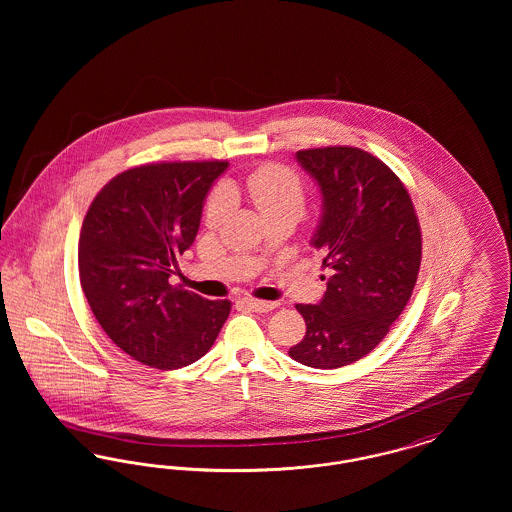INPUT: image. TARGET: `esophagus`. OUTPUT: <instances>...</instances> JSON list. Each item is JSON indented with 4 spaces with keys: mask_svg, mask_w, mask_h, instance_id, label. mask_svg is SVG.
<instances>
[{
    "mask_svg": "<svg viewBox=\"0 0 512 512\" xmlns=\"http://www.w3.org/2000/svg\"><path fill=\"white\" fill-rule=\"evenodd\" d=\"M242 303L247 305L249 309L257 311V313H268V311H274L278 307L276 301H261V299H253V297H245V299H242Z\"/></svg>",
    "mask_w": 512,
    "mask_h": 512,
    "instance_id": "obj_1",
    "label": "esophagus"
}]
</instances>
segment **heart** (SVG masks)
Instances as JSON below:
<instances>
[{
    "label": "heart",
    "mask_w": 512,
    "mask_h": 512,
    "mask_svg": "<svg viewBox=\"0 0 512 512\" xmlns=\"http://www.w3.org/2000/svg\"><path fill=\"white\" fill-rule=\"evenodd\" d=\"M245 190L257 209L265 215H293L301 217L305 209V186L301 178L284 165L268 163L247 174ZM232 203V192L228 186H217L205 205V220L209 226H217Z\"/></svg>",
    "instance_id": "obj_1"
}]
</instances>
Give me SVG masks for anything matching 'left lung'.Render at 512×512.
<instances>
[{
    "mask_svg": "<svg viewBox=\"0 0 512 512\" xmlns=\"http://www.w3.org/2000/svg\"><path fill=\"white\" fill-rule=\"evenodd\" d=\"M295 157L322 194L311 245L324 253L330 276L318 305H295L307 332L288 353L301 365L340 368L368 355L407 307L422 234L411 195L378 157L349 146Z\"/></svg>",
    "mask_w": 512,
    "mask_h": 512,
    "instance_id": "left-lung-1",
    "label": "left lung"
}]
</instances>
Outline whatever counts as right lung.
<instances>
[{
	"label": "right lung",
	"mask_w": 512,
	"mask_h": 512,
	"mask_svg": "<svg viewBox=\"0 0 512 512\" xmlns=\"http://www.w3.org/2000/svg\"><path fill=\"white\" fill-rule=\"evenodd\" d=\"M226 161L140 165L109 180L78 240L80 286L105 334L142 365L174 370L201 359L230 315L171 286L176 257L194 244L203 201Z\"/></svg>",
	"instance_id": "add662e5"
}]
</instances>
